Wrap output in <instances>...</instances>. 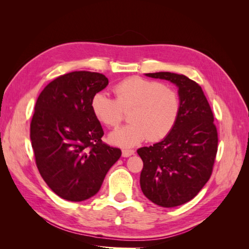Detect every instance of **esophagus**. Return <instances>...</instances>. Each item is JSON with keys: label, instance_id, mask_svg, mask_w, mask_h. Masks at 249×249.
<instances>
[{"label": "esophagus", "instance_id": "34e87169", "mask_svg": "<svg viewBox=\"0 0 249 249\" xmlns=\"http://www.w3.org/2000/svg\"><path fill=\"white\" fill-rule=\"evenodd\" d=\"M134 155V150L133 149H123V157L127 158Z\"/></svg>", "mask_w": 249, "mask_h": 249}]
</instances>
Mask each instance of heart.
<instances>
[{
  "label": "heart",
  "instance_id": "heart-1",
  "mask_svg": "<svg viewBox=\"0 0 249 249\" xmlns=\"http://www.w3.org/2000/svg\"><path fill=\"white\" fill-rule=\"evenodd\" d=\"M115 99L97 92L91 99L95 118L107 126H117L129 111L131 124L113 131L109 139L113 144L131 147L148 138L159 141L175 126L180 108L178 93L161 83L141 77H130L113 88Z\"/></svg>",
  "mask_w": 249,
  "mask_h": 249
}]
</instances>
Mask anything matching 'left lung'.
<instances>
[{"label":"left lung","mask_w":249,"mask_h":249,"mask_svg":"<svg viewBox=\"0 0 249 249\" xmlns=\"http://www.w3.org/2000/svg\"><path fill=\"white\" fill-rule=\"evenodd\" d=\"M145 76L178 88L180 108L172 131L162 141L137 150L143 161L140 186L154 203L173 208L191 200L212 175L218 134L212 109L196 82L168 71Z\"/></svg>","instance_id":"obj_1"}]
</instances>
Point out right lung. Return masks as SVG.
Returning a JSON list of instances; mask_svg holds the SVG:
<instances>
[{
  "mask_svg": "<svg viewBox=\"0 0 249 249\" xmlns=\"http://www.w3.org/2000/svg\"><path fill=\"white\" fill-rule=\"evenodd\" d=\"M100 72L72 71L44 87L35 105L30 138L37 168L58 196L82 201L99 192L122 150L102 141L92 96L108 85Z\"/></svg>",
  "mask_w": 249,
  "mask_h": 249,
  "instance_id": "obj_1",
  "label": "right lung"
}]
</instances>
